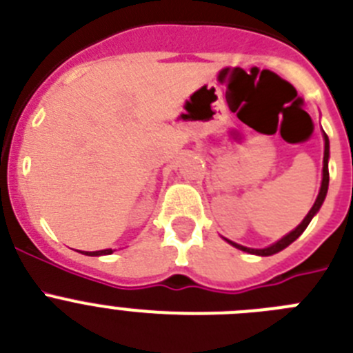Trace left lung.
<instances>
[{"label":"left lung","mask_w":353,"mask_h":353,"mask_svg":"<svg viewBox=\"0 0 353 353\" xmlns=\"http://www.w3.org/2000/svg\"><path fill=\"white\" fill-rule=\"evenodd\" d=\"M327 188H329V139H327V135L323 133V169H322V184H320V192L319 195H316V200L315 204H313V208L310 209V212H307L306 216H304V220L301 221L297 227L294 228L292 232H288L287 236H283L279 241H276L274 244H271V246L268 248H260V250H256V248H246V246H241V244L234 243V241H228V239H223L227 241L228 244H232L234 248H237V250H241V252H246V253H252V255H259V256H269V255H274V253L281 252V250H285V248L288 246V244L294 243L297 237L303 234L304 230H306V227L310 225V221L313 220V216L316 214V212L320 211V208H322L323 200H325V195H327Z\"/></svg>","instance_id":"obj_1"}]
</instances>
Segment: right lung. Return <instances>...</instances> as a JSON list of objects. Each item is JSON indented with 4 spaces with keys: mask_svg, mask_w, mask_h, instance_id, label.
<instances>
[{
    "mask_svg": "<svg viewBox=\"0 0 353 353\" xmlns=\"http://www.w3.org/2000/svg\"><path fill=\"white\" fill-rule=\"evenodd\" d=\"M114 250H100V252H81V253H84V255H88V256H100V255H110V253H112Z\"/></svg>",
    "mask_w": 353,
    "mask_h": 353,
    "instance_id": "obj_1",
    "label": "right lung"
}]
</instances>
